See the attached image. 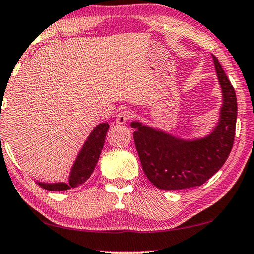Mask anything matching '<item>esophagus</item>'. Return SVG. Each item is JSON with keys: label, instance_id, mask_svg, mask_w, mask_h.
<instances>
[{"label": "esophagus", "instance_id": "esophagus-1", "mask_svg": "<svg viewBox=\"0 0 254 254\" xmlns=\"http://www.w3.org/2000/svg\"><path fill=\"white\" fill-rule=\"evenodd\" d=\"M131 117V113L130 111H127V109H122V111H120L117 113L116 115V123L117 124H124L127 123L128 120H130Z\"/></svg>", "mask_w": 254, "mask_h": 254}]
</instances>
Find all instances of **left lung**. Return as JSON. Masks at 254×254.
I'll return each instance as SVG.
<instances>
[{
  "label": "left lung",
  "mask_w": 254,
  "mask_h": 254,
  "mask_svg": "<svg viewBox=\"0 0 254 254\" xmlns=\"http://www.w3.org/2000/svg\"><path fill=\"white\" fill-rule=\"evenodd\" d=\"M222 92L220 117L209 135L186 140L133 121V139L142 170L154 186L176 190L200 186L228 158L235 138L237 100L232 83L212 55Z\"/></svg>",
  "instance_id": "1"
}]
</instances>
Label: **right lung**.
<instances>
[{
  "mask_svg": "<svg viewBox=\"0 0 254 254\" xmlns=\"http://www.w3.org/2000/svg\"><path fill=\"white\" fill-rule=\"evenodd\" d=\"M108 128V123H100L93 128L88 139H86V141L84 142V145H83L82 149L79 150L76 160L74 162L73 168L70 170L68 183L48 184L37 181L36 184L40 187L51 191L67 190V189L78 187L82 184H84L92 175L93 170L98 163Z\"/></svg>",
  "mask_w": 254,
  "mask_h": 254,
  "instance_id": "1",
  "label": "right lung"
}]
</instances>
